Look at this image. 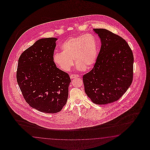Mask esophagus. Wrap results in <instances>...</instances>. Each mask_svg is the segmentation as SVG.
Returning a JSON list of instances; mask_svg holds the SVG:
<instances>
[{"mask_svg": "<svg viewBox=\"0 0 150 150\" xmlns=\"http://www.w3.org/2000/svg\"><path fill=\"white\" fill-rule=\"evenodd\" d=\"M70 77L71 79H74V78H76V77H79V76L78 75H76V74H71Z\"/></svg>", "mask_w": 150, "mask_h": 150, "instance_id": "obj_1", "label": "esophagus"}]
</instances>
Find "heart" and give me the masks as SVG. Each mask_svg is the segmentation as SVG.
<instances>
[{"label": "heart", "instance_id": "1", "mask_svg": "<svg viewBox=\"0 0 150 150\" xmlns=\"http://www.w3.org/2000/svg\"><path fill=\"white\" fill-rule=\"evenodd\" d=\"M62 52H55L53 60L56 65L65 71H68L74 62L77 70L83 71L92 68L98 55V43L95 37L90 33L70 37L60 46Z\"/></svg>", "mask_w": 150, "mask_h": 150}]
</instances>
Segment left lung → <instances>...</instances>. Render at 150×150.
Listing matches in <instances>:
<instances>
[{"label":"left lung","mask_w":150,"mask_h":150,"mask_svg":"<svg viewBox=\"0 0 150 150\" xmlns=\"http://www.w3.org/2000/svg\"><path fill=\"white\" fill-rule=\"evenodd\" d=\"M93 31L100 39V50L93 68L83 76V82L92 102L105 105L119 100L131 85L134 56L122 37L104 28Z\"/></svg>","instance_id":"1"}]
</instances>
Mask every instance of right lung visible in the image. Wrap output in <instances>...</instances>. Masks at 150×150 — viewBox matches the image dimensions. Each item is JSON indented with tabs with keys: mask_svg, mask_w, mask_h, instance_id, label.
<instances>
[{
	"mask_svg": "<svg viewBox=\"0 0 150 150\" xmlns=\"http://www.w3.org/2000/svg\"><path fill=\"white\" fill-rule=\"evenodd\" d=\"M57 38H41L18 59L16 79L23 96L33 108L46 113L60 112L68 97V74L53 60Z\"/></svg>",
	"mask_w": 150,
	"mask_h": 150,
	"instance_id": "obj_1",
	"label": "right lung"
}]
</instances>
